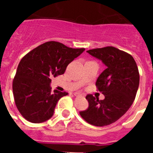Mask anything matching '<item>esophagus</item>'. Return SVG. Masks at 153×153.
<instances>
[{
	"label": "esophagus",
	"mask_w": 153,
	"mask_h": 153,
	"mask_svg": "<svg viewBox=\"0 0 153 153\" xmlns=\"http://www.w3.org/2000/svg\"><path fill=\"white\" fill-rule=\"evenodd\" d=\"M74 95L75 96V97H83V95H81V94H79V93H74Z\"/></svg>",
	"instance_id": "34e87169"
}]
</instances>
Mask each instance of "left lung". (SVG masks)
Returning <instances> with one entry per match:
<instances>
[{"mask_svg":"<svg viewBox=\"0 0 153 153\" xmlns=\"http://www.w3.org/2000/svg\"><path fill=\"white\" fill-rule=\"evenodd\" d=\"M90 55L106 66L96 82L97 90L105 99L88 94V108L79 112L83 120L96 126L112 124L123 117L132 106L140 84V74L136 61L129 53L114 47L89 50Z\"/></svg>","mask_w":153,"mask_h":153,"instance_id":"8db88e82","label":"left lung"}]
</instances>
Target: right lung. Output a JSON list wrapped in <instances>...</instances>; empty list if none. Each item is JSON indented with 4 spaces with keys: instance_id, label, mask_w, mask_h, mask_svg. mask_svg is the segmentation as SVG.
I'll use <instances>...</instances> for the list:
<instances>
[{
    "instance_id": "right-lung-1",
    "label": "right lung",
    "mask_w": 153,
    "mask_h": 153,
    "mask_svg": "<svg viewBox=\"0 0 153 153\" xmlns=\"http://www.w3.org/2000/svg\"><path fill=\"white\" fill-rule=\"evenodd\" d=\"M84 51L48 41L21 59L12 86L15 105L24 119L40 123L52 117L56 102L68 93L51 91V78L64 74L69 63Z\"/></svg>"
}]
</instances>
